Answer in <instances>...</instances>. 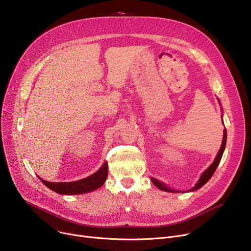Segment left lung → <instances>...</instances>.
<instances>
[{
  "mask_svg": "<svg viewBox=\"0 0 251 251\" xmlns=\"http://www.w3.org/2000/svg\"><path fill=\"white\" fill-rule=\"evenodd\" d=\"M219 102H220V100H219ZM220 103H221V102H220ZM226 141H227V130H226V128H225V129H224V136H223L222 146H221V149H220V151H219L217 156L215 157V161H214L213 164L210 165V166L204 171V172L201 174V176L199 182H197V183L195 184V186H194L191 190H188V191H194V190L200 189L201 187H202V186L204 185V184L210 179V177H212V176L214 175V173H215V171H216L218 165H219L220 162H221V159H222V156H223V152H224V151H225ZM151 182H152V183L154 184V185H155L157 188H159L160 190H164V191H168V192H174V193L179 192L178 190H173V189H171V188L167 187L164 183H162V182H160V181H157V180L154 179V178H151Z\"/></svg>",
  "mask_w": 251,
  "mask_h": 251,
  "instance_id": "8db88e82",
  "label": "left lung"
}]
</instances>
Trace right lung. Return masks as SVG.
Listing matches in <instances>:
<instances>
[{
  "mask_svg": "<svg viewBox=\"0 0 251 251\" xmlns=\"http://www.w3.org/2000/svg\"><path fill=\"white\" fill-rule=\"evenodd\" d=\"M107 176H108V163L105 162L95 174H92L87 178L78 180V181L55 183V182L45 181L42 178L39 179H41V181L47 187H49L52 191L60 194L71 195V194H82V193L90 192L100 188V186L103 185L105 179H107Z\"/></svg>",
  "mask_w": 251,
  "mask_h": 251,
  "instance_id": "right-lung-1",
  "label": "right lung"
}]
</instances>
